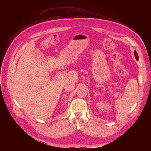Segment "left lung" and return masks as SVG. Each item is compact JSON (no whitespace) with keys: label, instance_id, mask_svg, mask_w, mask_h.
Returning a JSON list of instances; mask_svg holds the SVG:
<instances>
[{"label":"left lung","instance_id":"8db88e82","mask_svg":"<svg viewBox=\"0 0 151 151\" xmlns=\"http://www.w3.org/2000/svg\"><path fill=\"white\" fill-rule=\"evenodd\" d=\"M134 56H135V58H136V60H139V56H138V54H137V52H136V51H134Z\"/></svg>","mask_w":151,"mask_h":151}]
</instances>
